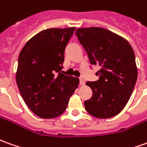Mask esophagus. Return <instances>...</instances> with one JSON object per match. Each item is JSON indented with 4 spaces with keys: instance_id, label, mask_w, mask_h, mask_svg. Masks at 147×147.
<instances>
[{
    "instance_id": "1",
    "label": "esophagus",
    "mask_w": 147,
    "mask_h": 147,
    "mask_svg": "<svg viewBox=\"0 0 147 147\" xmlns=\"http://www.w3.org/2000/svg\"><path fill=\"white\" fill-rule=\"evenodd\" d=\"M80 85H84L85 84V81H84V80L83 79V78H80Z\"/></svg>"
}]
</instances>
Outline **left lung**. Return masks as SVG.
<instances>
[{"label": "left lung", "instance_id": "obj_1", "mask_svg": "<svg viewBox=\"0 0 147 147\" xmlns=\"http://www.w3.org/2000/svg\"><path fill=\"white\" fill-rule=\"evenodd\" d=\"M76 35L91 64L100 67L96 73L98 80L86 83L92 96L84 101L85 109L97 118L117 115L130 98L138 78L132 47L124 38L101 27L79 28Z\"/></svg>", "mask_w": 147, "mask_h": 147}]
</instances>
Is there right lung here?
<instances>
[{"mask_svg":"<svg viewBox=\"0 0 147 147\" xmlns=\"http://www.w3.org/2000/svg\"><path fill=\"white\" fill-rule=\"evenodd\" d=\"M75 29L42 30L29 40L19 54L17 84L28 108L39 117L61 115L78 88V78L60 72L66 46Z\"/></svg>","mask_w":147,"mask_h":147,"instance_id":"add662e5","label":"right lung"}]
</instances>
